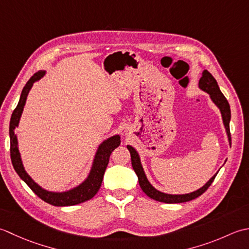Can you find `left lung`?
Instances as JSON below:
<instances>
[{"label": "left lung", "instance_id": "8db88e82", "mask_svg": "<svg viewBox=\"0 0 249 249\" xmlns=\"http://www.w3.org/2000/svg\"><path fill=\"white\" fill-rule=\"evenodd\" d=\"M199 87L203 91H205L210 94L211 99L213 102H214L218 108L221 111V116H222V121H224L225 128L227 131V135H228V140H229V144L231 146V134H230V119H231V110H230V105L229 102H228L227 99L225 98V95L221 93V91L218 87V84L216 82V79L213 77V75L209 72V71L204 70L202 73V77L199 80ZM126 148L129 149L130 155H131V162H132V166H133V170L138 175L139 178V184L141 186L142 190H143L145 194L148 196L151 199H154L156 201L159 202H163V203H182V202H188L196 199V197L200 196L202 194L209 189V187L212 185V182L214 181L215 177L217 173L212 177V178L206 182V184L202 187V188L197 189L196 191L191 192V194H187V195H167L163 194L159 190L155 189L153 186L150 185V182L147 179V177L145 175V172L143 170V166H142L141 160L138 151H136L133 147L128 145Z\"/></svg>", "mask_w": 249, "mask_h": 249}]
</instances>
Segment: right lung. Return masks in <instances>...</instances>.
<instances>
[{
  "label": "right lung",
  "mask_w": 249,
  "mask_h": 249,
  "mask_svg": "<svg viewBox=\"0 0 249 249\" xmlns=\"http://www.w3.org/2000/svg\"><path fill=\"white\" fill-rule=\"evenodd\" d=\"M45 71H38L37 73H35L31 78L28 80V83L22 89L21 95H20V100L18 102L17 107L14 109L11 118V123H9V138H11V159L12 163L15 171L17 172V174L20 176L25 184H27L31 190L38 197H40L43 201L49 203V204L54 206H71L76 205L79 203H83L88 201L96 195V192L99 191L101 185H102L103 176L105 173L106 167H107L109 157L111 151L120 145V136L114 135L111 138L104 141L102 144L99 146V149L96 151L94 161L92 167H91L90 173L84 182H82L79 186L75 187V188L71 189L65 192H52L43 189L42 187H39L36 182H35L31 177L28 175L25 172L21 157H20V153L18 149V141L17 136L15 134V128L18 126L19 119L21 117L23 106L25 104V100L30 89L32 88L33 84L36 80L40 79L44 76Z\"/></svg>",
  "instance_id": "add662e5"
}]
</instances>
